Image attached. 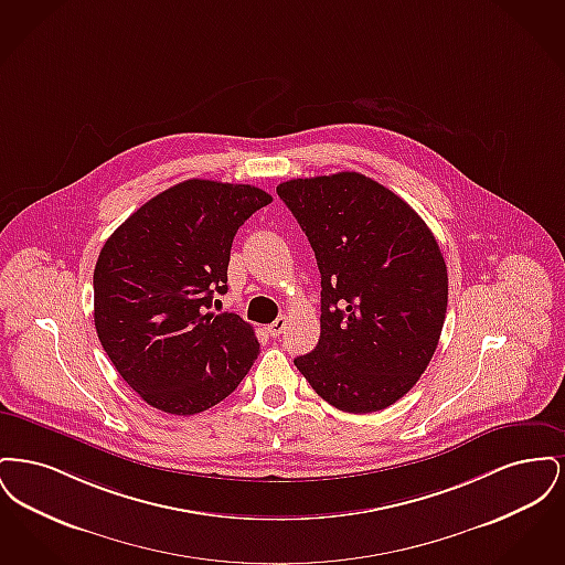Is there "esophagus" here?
Here are the masks:
<instances>
[{
    "mask_svg": "<svg viewBox=\"0 0 565 565\" xmlns=\"http://www.w3.org/2000/svg\"><path fill=\"white\" fill-rule=\"evenodd\" d=\"M286 326H288V318H277L267 330H269L270 337H279L286 330Z\"/></svg>",
    "mask_w": 565,
    "mask_h": 565,
    "instance_id": "obj_1",
    "label": "esophagus"
}]
</instances>
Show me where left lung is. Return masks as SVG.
I'll return each mask as SVG.
<instances>
[{"mask_svg":"<svg viewBox=\"0 0 565 565\" xmlns=\"http://www.w3.org/2000/svg\"><path fill=\"white\" fill-rule=\"evenodd\" d=\"M277 194L322 275L320 341L296 369L339 411L387 408L440 339L449 277L438 243L398 194L355 171L288 180Z\"/></svg>","mask_w":565,"mask_h":565,"instance_id":"left-lung-1","label":"left lung"}]
</instances>
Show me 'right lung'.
Wrapping results in <instances>:
<instances>
[{"instance_id": "add662e5", "label": "right lung", "mask_w": 565, "mask_h": 565, "mask_svg": "<svg viewBox=\"0 0 565 565\" xmlns=\"http://www.w3.org/2000/svg\"><path fill=\"white\" fill-rule=\"evenodd\" d=\"M273 196L249 184L186 180L129 215L102 247L95 328L111 364L159 411L194 415L224 401L260 343L237 313H210L224 295L233 239Z\"/></svg>"}]
</instances>
